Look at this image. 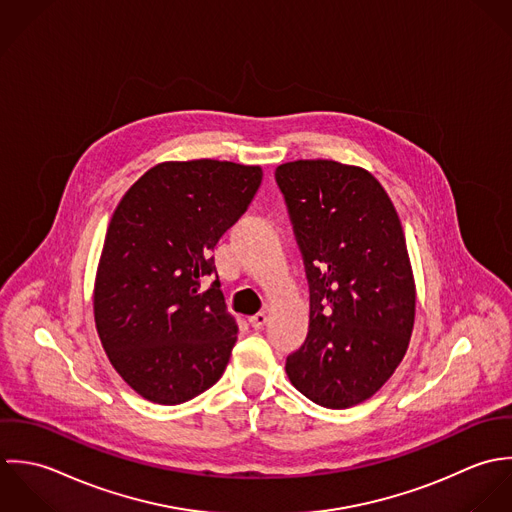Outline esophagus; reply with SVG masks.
<instances>
[{
	"mask_svg": "<svg viewBox=\"0 0 512 512\" xmlns=\"http://www.w3.org/2000/svg\"><path fill=\"white\" fill-rule=\"evenodd\" d=\"M265 322H267V312H265V310H261V312L249 316V324H251L253 328H263Z\"/></svg>",
	"mask_w": 512,
	"mask_h": 512,
	"instance_id": "obj_1",
	"label": "esophagus"
}]
</instances>
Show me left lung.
I'll return each instance as SVG.
<instances>
[{"mask_svg": "<svg viewBox=\"0 0 512 512\" xmlns=\"http://www.w3.org/2000/svg\"><path fill=\"white\" fill-rule=\"evenodd\" d=\"M275 180L310 289L307 340L287 358V376L322 408H352L390 380L408 350L415 281L404 227L364 168L297 160Z\"/></svg>", "mask_w": 512, "mask_h": 512, "instance_id": "left-lung-1", "label": "left lung"}]
</instances>
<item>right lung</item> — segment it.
I'll use <instances>...</instances> for the list:
<instances>
[{
	"instance_id": "right-lung-1",
	"label": "right lung",
	"mask_w": 512,
	"mask_h": 512,
	"mask_svg": "<svg viewBox=\"0 0 512 512\" xmlns=\"http://www.w3.org/2000/svg\"><path fill=\"white\" fill-rule=\"evenodd\" d=\"M261 166L162 162L116 205L95 279V324L120 378L144 400L176 406L223 374L237 340L211 257L245 213Z\"/></svg>"
}]
</instances>
